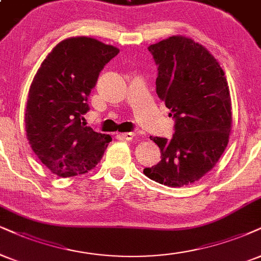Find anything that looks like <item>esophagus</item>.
Segmentation results:
<instances>
[{"instance_id":"esophagus-1","label":"esophagus","mask_w":261,"mask_h":261,"mask_svg":"<svg viewBox=\"0 0 261 261\" xmlns=\"http://www.w3.org/2000/svg\"><path fill=\"white\" fill-rule=\"evenodd\" d=\"M120 137L124 140H132L134 137H136V134L132 133V132H125V133H121Z\"/></svg>"}]
</instances>
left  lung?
<instances>
[{
  "label": "left lung",
  "mask_w": 261,
  "mask_h": 261,
  "mask_svg": "<svg viewBox=\"0 0 261 261\" xmlns=\"http://www.w3.org/2000/svg\"><path fill=\"white\" fill-rule=\"evenodd\" d=\"M157 65L156 93L175 120L172 139L150 137L161 161L144 169L160 184L197 181L223 155L229 143L232 112L225 72L207 48L184 36H172L147 48Z\"/></svg>",
  "instance_id": "obj_1"
}]
</instances>
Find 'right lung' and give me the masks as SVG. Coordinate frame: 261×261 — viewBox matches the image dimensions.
Segmentation results:
<instances>
[{
	"label": "right lung",
	"mask_w": 261,
	"mask_h": 261,
	"mask_svg": "<svg viewBox=\"0 0 261 261\" xmlns=\"http://www.w3.org/2000/svg\"><path fill=\"white\" fill-rule=\"evenodd\" d=\"M118 52L95 38H67L53 48L32 80L25 109L27 138L38 160L58 176L93 169L112 140L87 127L83 115L99 73Z\"/></svg>",
	"instance_id": "1"
}]
</instances>
